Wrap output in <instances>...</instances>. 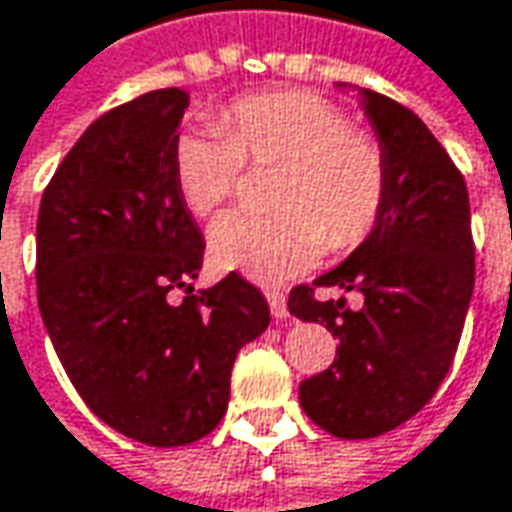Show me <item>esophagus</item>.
Instances as JSON below:
<instances>
[{"mask_svg": "<svg viewBox=\"0 0 512 512\" xmlns=\"http://www.w3.org/2000/svg\"><path fill=\"white\" fill-rule=\"evenodd\" d=\"M266 300H269V309H272L274 320H286L289 317V309H286V294L283 291H266Z\"/></svg>", "mask_w": 512, "mask_h": 512, "instance_id": "1", "label": "esophagus"}]
</instances>
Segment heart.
Listing matches in <instances>:
<instances>
[{
    "mask_svg": "<svg viewBox=\"0 0 512 512\" xmlns=\"http://www.w3.org/2000/svg\"><path fill=\"white\" fill-rule=\"evenodd\" d=\"M246 161L283 164L280 212H229L209 229L223 269L280 283L314 266L326 243L357 249L388 201V155L377 135L351 127L343 107L311 90H274L235 101L221 127H189L172 144V172L195 215H212L238 192Z\"/></svg>",
    "mask_w": 512,
    "mask_h": 512,
    "instance_id": "b5f03b06",
    "label": "heart"
}]
</instances>
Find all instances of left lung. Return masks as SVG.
Returning a JSON list of instances; mask_svg holds the SVG:
<instances>
[{"instance_id": "1", "label": "left lung", "mask_w": 512, "mask_h": 512, "mask_svg": "<svg viewBox=\"0 0 512 512\" xmlns=\"http://www.w3.org/2000/svg\"><path fill=\"white\" fill-rule=\"evenodd\" d=\"M388 155V201L377 229L289 311L326 323L337 357L300 382V405L337 439H371L419 414L450 371L473 294V235L462 172L422 118L394 98L360 90ZM317 285L360 290L363 306L317 301Z\"/></svg>"}]
</instances>
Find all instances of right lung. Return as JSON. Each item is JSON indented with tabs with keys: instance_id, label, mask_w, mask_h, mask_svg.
Segmentation results:
<instances>
[{
	"instance_id": "right-lung-1",
	"label": "right lung",
	"mask_w": 512,
	"mask_h": 512,
	"mask_svg": "<svg viewBox=\"0 0 512 512\" xmlns=\"http://www.w3.org/2000/svg\"><path fill=\"white\" fill-rule=\"evenodd\" d=\"M186 107L167 87L96 118L36 223L39 311L67 377L101 422L152 448L218 428L235 357L269 326L266 297L238 272L192 291L206 243L172 172Z\"/></svg>"
}]
</instances>
